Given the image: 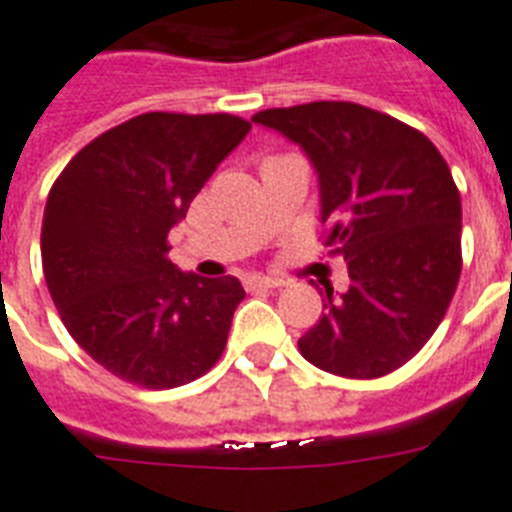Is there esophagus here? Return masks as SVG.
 <instances>
[{
  "label": "esophagus",
  "mask_w": 512,
  "mask_h": 512,
  "mask_svg": "<svg viewBox=\"0 0 512 512\" xmlns=\"http://www.w3.org/2000/svg\"><path fill=\"white\" fill-rule=\"evenodd\" d=\"M278 286H283V281H278V278H268V276H252L247 278V289L255 291V289H278Z\"/></svg>",
  "instance_id": "esophagus-1"
}]
</instances>
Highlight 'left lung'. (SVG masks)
Returning a JSON list of instances; mask_svg holds the SVG:
<instances>
[{"label":"left lung","mask_w":512,"mask_h":512,"mask_svg":"<svg viewBox=\"0 0 512 512\" xmlns=\"http://www.w3.org/2000/svg\"><path fill=\"white\" fill-rule=\"evenodd\" d=\"M252 122L315 166L325 244L349 268V291L325 286V315L299 351L330 375H388L432 338L461 276V195L448 163L422 132L359 103L268 109Z\"/></svg>","instance_id":"left-lung-1"}]
</instances>
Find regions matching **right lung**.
I'll return each instance as SVG.
<instances>
[{
  "instance_id": "right-lung-1",
  "label": "right lung",
  "mask_w": 512,
  "mask_h": 512,
  "mask_svg": "<svg viewBox=\"0 0 512 512\" xmlns=\"http://www.w3.org/2000/svg\"><path fill=\"white\" fill-rule=\"evenodd\" d=\"M249 127L231 114H140L85 145L51 187L46 286L77 346L111 375L169 390L223 354L242 283L179 270L166 236Z\"/></svg>"
}]
</instances>
